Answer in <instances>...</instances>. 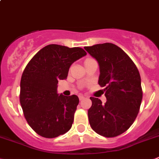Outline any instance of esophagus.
I'll list each match as a JSON object with an SVG mask.
<instances>
[{
	"label": "esophagus",
	"instance_id": "34e87169",
	"mask_svg": "<svg viewBox=\"0 0 159 159\" xmlns=\"http://www.w3.org/2000/svg\"><path fill=\"white\" fill-rule=\"evenodd\" d=\"M79 98H80V100H84V98H85V97H84V95H82V94H80V95H79Z\"/></svg>",
	"mask_w": 159,
	"mask_h": 159
}]
</instances>
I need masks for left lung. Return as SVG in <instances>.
Here are the masks:
<instances>
[{"instance_id":"1","label":"left lung","mask_w":159,"mask_h":159,"mask_svg":"<svg viewBox=\"0 0 159 159\" xmlns=\"http://www.w3.org/2000/svg\"><path fill=\"white\" fill-rule=\"evenodd\" d=\"M84 49L98 63V84L105 87L107 100L102 104L97 98H90V125L101 136L115 137L130 128L139 113L143 98L140 75L131 58L113 43Z\"/></svg>"}]
</instances>
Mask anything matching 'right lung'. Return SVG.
I'll list each match as a JSON object with an SVG mask.
<instances>
[{
    "instance_id": "right-lung-1",
    "label": "right lung",
    "mask_w": 159,
    "mask_h": 159,
    "mask_svg": "<svg viewBox=\"0 0 159 159\" xmlns=\"http://www.w3.org/2000/svg\"><path fill=\"white\" fill-rule=\"evenodd\" d=\"M85 55L82 48L51 44L40 49L26 66L20 101L27 123L39 136L57 137L72 127L79 98L59 94L57 84L67 78L72 64Z\"/></svg>"
}]
</instances>
